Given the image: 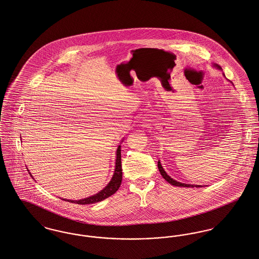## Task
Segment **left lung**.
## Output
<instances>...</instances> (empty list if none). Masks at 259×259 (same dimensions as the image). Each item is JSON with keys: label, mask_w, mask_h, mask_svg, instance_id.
Segmentation results:
<instances>
[{"label": "left lung", "mask_w": 259, "mask_h": 259, "mask_svg": "<svg viewBox=\"0 0 259 259\" xmlns=\"http://www.w3.org/2000/svg\"><path fill=\"white\" fill-rule=\"evenodd\" d=\"M213 67H217L218 69H222L221 68V66H219L218 64H213ZM158 169H159V172H160V174L162 175V177L164 178L165 180L168 182V183H170L171 185H173V186H177V187H202L201 185H192V184H185V183H181V182H178V181H176V180H174V179H172L169 175H167V173L165 172L164 169H163V167H162V165L160 163V161H158Z\"/></svg>", "instance_id": "obj_1"}]
</instances>
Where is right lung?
I'll use <instances>...</instances> for the list:
<instances>
[{
	"mask_svg": "<svg viewBox=\"0 0 259 259\" xmlns=\"http://www.w3.org/2000/svg\"><path fill=\"white\" fill-rule=\"evenodd\" d=\"M117 158H116V168H115V172L114 175L111 179V181L109 182V184L103 189L102 191H100L99 193L95 194L91 197L82 199V200H78V201H73V200H64V201H68L70 203H75V204H79V205H89V204H94L101 202L105 199H107L108 197L112 196L113 194H115L118 191L120 183H121V179H122V171H121V157H120V145H118V149H117ZM28 171V170H27ZM30 176L32 177L31 173L29 172Z\"/></svg>",
	"mask_w": 259,
	"mask_h": 259,
	"instance_id": "right-lung-1",
	"label": "right lung"
}]
</instances>
